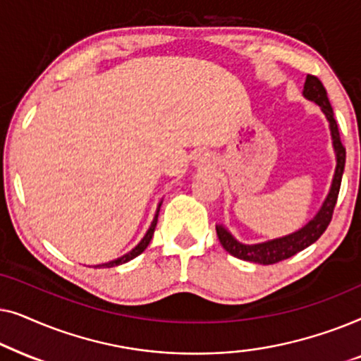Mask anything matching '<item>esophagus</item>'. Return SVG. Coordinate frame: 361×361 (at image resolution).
I'll return each mask as SVG.
<instances>
[{
  "label": "esophagus",
  "mask_w": 361,
  "mask_h": 361,
  "mask_svg": "<svg viewBox=\"0 0 361 361\" xmlns=\"http://www.w3.org/2000/svg\"><path fill=\"white\" fill-rule=\"evenodd\" d=\"M195 161L199 162V164H207V162H210V156L204 152V154H199L195 157Z\"/></svg>",
  "instance_id": "1"
}]
</instances>
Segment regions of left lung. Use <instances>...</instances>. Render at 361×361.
<instances>
[{
    "label": "left lung",
    "instance_id": "8db88e82",
    "mask_svg": "<svg viewBox=\"0 0 361 361\" xmlns=\"http://www.w3.org/2000/svg\"><path fill=\"white\" fill-rule=\"evenodd\" d=\"M304 98L314 102L315 105L320 106V110L327 118L329 128H330V136H332V146L335 151V172L332 177V184H330L329 194L325 197L322 207H320L317 214L305 224L302 228L293 231V233L279 236V238L263 241V243H253V245H245L235 238L224 225H216V235L224 248L228 251L230 255H233L235 258L243 259V261H253L258 264H274L279 261L288 259L290 256H294L299 251L307 248L312 243H315L320 238V235L327 230V226L332 220V214L337 204V197L340 190V182H342L343 176V167H345V147L340 141V133L337 121L334 118V110L330 106L327 90H325L322 82L317 77L307 75L304 83L302 90Z\"/></svg>",
    "mask_w": 361,
    "mask_h": 361
}]
</instances>
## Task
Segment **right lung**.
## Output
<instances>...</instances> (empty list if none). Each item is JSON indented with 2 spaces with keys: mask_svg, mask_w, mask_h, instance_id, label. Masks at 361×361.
I'll return each mask as SVG.
<instances>
[{
  "mask_svg": "<svg viewBox=\"0 0 361 361\" xmlns=\"http://www.w3.org/2000/svg\"><path fill=\"white\" fill-rule=\"evenodd\" d=\"M161 204H162V200L159 202V205H157V210H156V214H154V219H152V221H151V226H149V228H147L146 235L142 236V240L135 246V248H133L131 251H128L126 255L120 256V258H116V259H113V261H108V263H103V264H97L95 268H113V266H120L123 263H128V261H131L133 258H136L137 255H141L142 251L147 248V245L151 243L152 235H154V228H156V224H157V216H159Z\"/></svg>",
  "mask_w": 361,
  "mask_h": 361,
  "instance_id": "right-lung-1",
  "label": "right lung"
}]
</instances>
